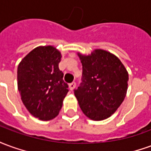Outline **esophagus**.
<instances>
[{"mask_svg": "<svg viewBox=\"0 0 151 151\" xmlns=\"http://www.w3.org/2000/svg\"><path fill=\"white\" fill-rule=\"evenodd\" d=\"M76 87V82H72V83H70L69 84V89H70V91H73Z\"/></svg>", "mask_w": 151, "mask_h": 151, "instance_id": "esophagus-1", "label": "esophagus"}]
</instances>
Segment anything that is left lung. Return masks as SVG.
I'll use <instances>...</instances> for the list:
<instances>
[{"label":"left lung","mask_w":151,"mask_h":151,"mask_svg":"<svg viewBox=\"0 0 151 151\" xmlns=\"http://www.w3.org/2000/svg\"><path fill=\"white\" fill-rule=\"evenodd\" d=\"M78 56L82 78L74 95L86 116L93 120H105L125 98L128 72L118 57L105 50L95 49L88 56L78 53Z\"/></svg>","instance_id":"obj_1"}]
</instances>
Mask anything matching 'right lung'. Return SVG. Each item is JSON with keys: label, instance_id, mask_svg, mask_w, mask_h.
I'll return each mask as SVG.
<instances>
[{"label": "right lung", "instance_id": "obj_1", "mask_svg": "<svg viewBox=\"0 0 151 151\" xmlns=\"http://www.w3.org/2000/svg\"><path fill=\"white\" fill-rule=\"evenodd\" d=\"M61 54L52 46L35 47L18 67V89L28 111L42 120L59 114L69 91L59 69Z\"/></svg>", "mask_w": 151, "mask_h": 151}]
</instances>
